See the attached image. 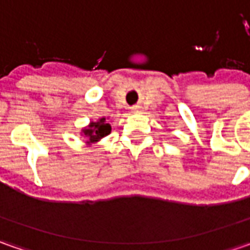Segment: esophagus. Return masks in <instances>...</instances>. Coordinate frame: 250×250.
Wrapping results in <instances>:
<instances>
[{"mask_svg": "<svg viewBox=\"0 0 250 250\" xmlns=\"http://www.w3.org/2000/svg\"><path fill=\"white\" fill-rule=\"evenodd\" d=\"M132 112H140V107H132Z\"/></svg>", "mask_w": 250, "mask_h": 250, "instance_id": "esophagus-1", "label": "esophagus"}]
</instances>
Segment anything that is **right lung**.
Here are the masks:
<instances>
[{
	"label": "right lung",
	"mask_w": 250,
	"mask_h": 250,
	"mask_svg": "<svg viewBox=\"0 0 250 250\" xmlns=\"http://www.w3.org/2000/svg\"><path fill=\"white\" fill-rule=\"evenodd\" d=\"M83 135L87 138V143H96L101 138L107 136L111 132V125L105 122V118H101L97 122H91L87 129H83Z\"/></svg>",
	"instance_id": "add662e5"
}]
</instances>
